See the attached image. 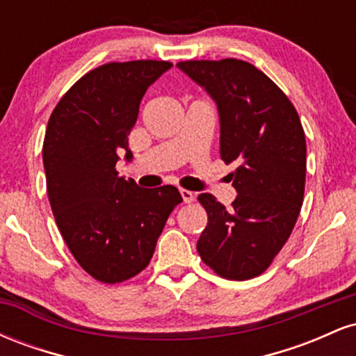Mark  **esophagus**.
I'll return each instance as SVG.
<instances>
[{
	"instance_id": "esophagus-1",
	"label": "esophagus",
	"mask_w": 356,
	"mask_h": 356,
	"mask_svg": "<svg viewBox=\"0 0 356 356\" xmlns=\"http://www.w3.org/2000/svg\"><path fill=\"white\" fill-rule=\"evenodd\" d=\"M181 195H182L184 202H186V204L194 202V199H195L194 192H191V191H187V189H181Z\"/></svg>"
}]
</instances>
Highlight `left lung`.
Wrapping results in <instances>:
<instances>
[{
    "instance_id": "8db88e82",
    "label": "left lung",
    "mask_w": 356,
    "mask_h": 356,
    "mask_svg": "<svg viewBox=\"0 0 356 356\" xmlns=\"http://www.w3.org/2000/svg\"><path fill=\"white\" fill-rule=\"evenodd\" d=\"M209 93L219 112L220 159L234 165L229 209L201 194L207 226L197 241L204 263L227 280L266 271L295 227L305 195L306 140L296 108L248 61L177 63Z\"/></svg>"
}]
</instances>
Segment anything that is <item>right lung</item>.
Wrapping results in <instances>:
<instances>
[{
	"label": "right lung",
	"mask_w": 356,
	"mask_h": 356,
	"mask_svg": "<svg viewBox=\"0 0 356 356\" xmlns=\"http://www.w3.org/2000/svg\"><path fill=\"white\" fill-rule=\"evenodd\" d=\"M172 63H107L61 97L43 142L47 191L56 226L90 276L115 284L152 259L159 236L181 194L174 186L142 189L118 177V154L132 161L129 134L147 88Z\"/></svg>",
	"instance_id": "1"
}]
</instances>
